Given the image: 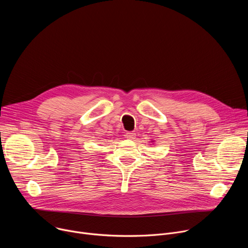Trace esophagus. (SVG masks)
<instances>
[{
	"instance_id": "obj_1",
	"label": "esophagus",
	"mask_w": 248,
	"mask_h": 248,
	"mask_svg": "<svg viewBox=\"0 0 248 248\" xmlns=\"http://www.w3.org/2000/svg\"><path fill=\"white\" fill-rule=\"evenodd\" d=\"M135 133L134 132H132V131H128V132H126L125 133V137H127L128 139H134L135 138Z\"/></svg>"
}]
</instances>
